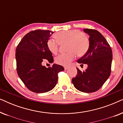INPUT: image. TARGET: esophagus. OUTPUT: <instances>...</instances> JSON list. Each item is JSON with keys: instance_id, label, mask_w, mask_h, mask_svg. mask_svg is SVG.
<instances>
[{"instance_id": "esophagus-1", "label": "esophagus", "mask_w": 123, "mask_h": 123, "mask_svg": "<svg viewBox=\"0 0 123 123\" xmlns=\"http://www.w3.org/2000/svg\"><path fill=\"white\" fill-rule=\"evenodd\" d=\"M69 68V67H64V69L65 70H68Z\"/></svg>"}]
</instances>
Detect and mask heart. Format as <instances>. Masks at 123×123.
<instances>
[{
  "label": "heart",
  "mask_w": 123,
  "mask_h": 123,
  "mask_svg": "<svg viewBox=\"0 0 123 123\" xmlns=\"http://www.w3.org/2000/svg\"><path fill=\"white\" fill-rule=\"evenodd\" d=\"M56 41L49 39L47 42L49 50L53 54H56L59 45L67 43V51L69 53L60 54L55 59V62L63 66H68L75 58V54L79 56H83L88 51L90 40L85 33L79 30H70L60 31L55 33Z\"/></svg>",
  "instance_id": "obj_1"
}]
</instances>
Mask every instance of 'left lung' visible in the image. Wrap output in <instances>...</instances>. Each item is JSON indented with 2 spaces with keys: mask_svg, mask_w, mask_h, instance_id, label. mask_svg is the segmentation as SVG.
Segmentation results:
<instances>
[{
  "mask_svg": "<svg viewBox=\"0 0 123 123\" xmlns=\"http://www.w3.org/2000/svg\"><path fill=\"white\" fill-rule=\"evenodd\" d=\"M83 31L90 36V47L77 62L86 64L88 67L84 71L77 68L78 73L72 79V83L77 90L91 93L98 90L110 76L112 50L105 38L98 31L88 28Z\"/></svg>",
  "mask_w": 123,
  "mask_h": 123,
  "instance_id": "obj_1",
  "label": "left lung"
}]
</instances>
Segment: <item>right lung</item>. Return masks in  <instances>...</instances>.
<instances>
[{
    "label": "right lung",
    "mask_w": 123,
    "mask_h": 123,
    "mask_svg": "<svg viewBox=\"0 0 123 123\" xmlns=\"http://www.w3.org/2000/svg\"><path fill=\"white\" fill-rule=\"evenodd\" d=\"M54 32L37 30L27 33L18 43L16 50L17 72L28 90L36 93L50 91L56 86L58 73L64 70L62 65L54 64L46 68L42 65L45 59L54 61L47 42Z\"/></svg>",
    "instance_id": "add662e5"
}]
</instances>
